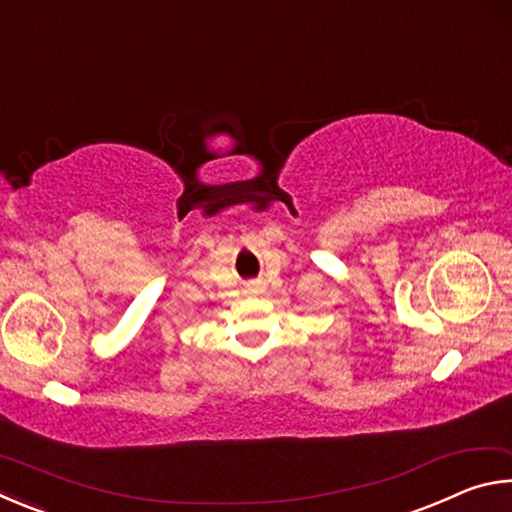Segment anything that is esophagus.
<instances>
[{
	"label": "esophagus",
	"instance_id": "esophagus-1",
	"mask_svg": "<svg viewBox=\"0 0 512 512\" xmlns=\"http://www.w3.org/2000/svg\"><path fill=\"white\" fill-rule=\"evenodd\" d=\"M264 291V282H250L246 287V293H250V296H257V293Z\"/></svg>",
	"mask_w": 512,
	"mask_h": 512
}]
</instances>
